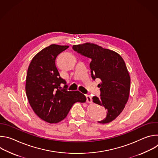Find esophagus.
<instances>
[{"label":"esophagus","instance_id":"obj_1","mask_svg":"<svg viewBox=\"0 0 158 158\" xmlns=\"http://www.w3.org/2000/svg\"><path fill=\"white\" fill-rule=\"evenodd\" d=\"M86 99H87V103H91L92 102V98H91V96L86 95Z\"/></svg>","mask_w":158,"mask_h":158}]
</instances>
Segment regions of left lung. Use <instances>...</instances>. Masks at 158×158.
Here are the masks:
<instances>
[{
  "label": "left lung",
  "instance_id": "1",
  "mask_svg": "<svg viewBox=\"0 0 158 158\" xmlns=\"http://www.w3.org/2000/svg\"><path fill=\"white\" fill-rule=\"evenodd\" d=\"M73 49L91 59L90 69L92 78L101 80L99 84L100 97L94 96L93 99L94 103L104 106L107 112L106 118L98 123L106 124L112 121L121 113L129 96L131 79L124 60L117 52L94 44L74 45Z\"/></svg>",
  "mask_w": 158,
  "mask_h": 158
}]
</instances>
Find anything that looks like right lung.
Masks as SVG:
<instances>
[{
	"mask_svg": "<svg viewBox=\"0 0 158 158\" xmlns=\"http://www.w3.org/2000/svg\"><path fill=\"white\" fill-rule=\"evenodd\" d=\"M68 46L52 44L32 59L26 77V92L35 113L49 123H57L67 116L73 105L84 103L85 96L78 91H68L66 81L60 77L56 59ZM64 84L60 89V84Z\"/></svg>",
	"mask_w": 158,
	"mask_h": 158,
	"instance_id": "right-lung-1",
	"label": "right lung"
}]
</instances>
